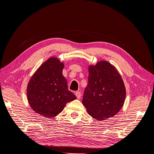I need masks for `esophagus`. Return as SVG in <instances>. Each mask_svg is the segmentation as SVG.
Wrapping results in <instances>:
<instances>
[{
  "label": "esophagus",
  "mask_w": 154,
  "mask_h": 154,
  "mask_svg": "<svg viewBox=\"0 0 154 154\" xmlns=\"http://www.w3.org/2000/svg\"><path fill=\"white\" fill-rule=\"evenodd\" d=\"M75 95H76V96L77 98H78V99H79V98H81V96H82L81 92H79V91H76V93H75Z\"/></svg>",
  "instance_id": "34e87169"
}]
</instances>
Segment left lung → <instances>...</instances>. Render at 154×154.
<instances>
[{"label":"left lung","mask_w":154,"mask_h":154,"mask_svg":"<svg viewBox=\"0 0 154 154\" xmlns=\"http://www.w3.org/2000/svg\"><path fill=\"white\" fill-rule=\"evenodd\" d=\"M88 83L82 103L92 118L106 120L119 112L124 105L126 88L119 72L106 60L89 65Z\"/></svg>","instance_id":"8db88e82"}]
</instances>
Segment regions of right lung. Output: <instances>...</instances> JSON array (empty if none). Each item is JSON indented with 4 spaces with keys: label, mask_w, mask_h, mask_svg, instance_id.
<instances>
[{
    "label": "right lung",
    "mask_w": 154,
    "mask_h": 154,
    "mask_svg": "<svg viewBox=\"0 0 154 154\" xmlns=\"http://www.w3.org/2000/svg\"><path fill=\"white\" fill-rule=\"evenodd\" d=\"M64 64L56 57L48 58L36 69L28 83L29 105L35 112L52 118L63 111L67 102L76 99L67 87L63 75Z\"/></svg>",
    "instance_id": "obj_1"
}]
</instances>
